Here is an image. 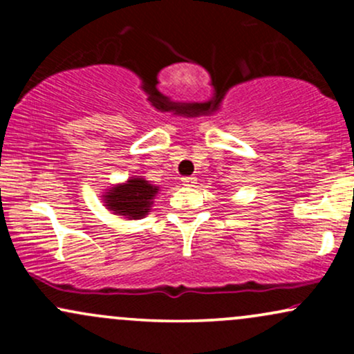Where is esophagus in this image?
Instances as JSON below:
<instances>
[{
  "label": "esophagus",
  "mask_w": 354,
  "mask_h": 354,
  "mask_svg": "<svg viewBox=\"0 0 354 354\" xmlns=\"http://www.w3.org/2000/svg\"><path fill=\"white\" fill-rule=\"evenodd\" d=\"M183 185H185V186H188V188H189V186H194V183H196V178H194V176H186V178H183Z\"/></svg>",
  "instance_id": "1"
}]
</instances>
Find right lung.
I'll return each instance as SVG.
<instances>
[{
	"label": "right lung",
	"mask_w": 354,
	"mask_h": 354,
	"mask_svg": "<svg viewBox=\"0 0 354 354\" xmlns=\"http://www.w3.org/2000/svg\"><path fill=\"white\" fill-rule=\"evenodd\" d=\"M160 186L141 176H131L124 183H118L103 193L106 209L126 219H141L151 213L154 198L160 193Z\"/></svg>",
	"instance_id": "right-lung-1"
}]
</instances>
